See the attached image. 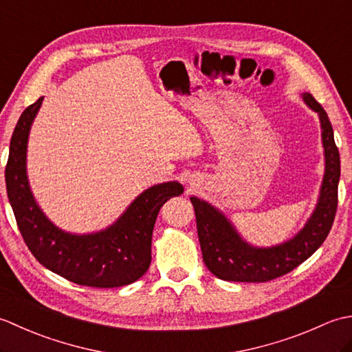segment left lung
Returning <instances> with one entry per match:
<instances>
[{"label": "left lung", "instance_id": "8db88e82", "mask_svg": "<svg viewBox=\"0 0 352 352\" xmlns=\"http://www.w3.org/2000/svg\"><path fill=\"white\" fill-rule=\"evenodd\" d=\"M301 96L319 116L325 170L315 210L294 237L272 246L251 245L239 234L236 227L218 207L201 198L190 197V203L195 208L203 260L208 271L221 280L263 283L278 278L307 260L330 233L338 208L340 155L327 111L311 94L304 92Z\"/></svg>", "mask_w": 352, "mask_h": 352}]
</instances>
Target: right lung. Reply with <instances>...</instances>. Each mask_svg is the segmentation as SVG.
<instances>
[{
  "label": "right lung",
  "mask_w": 352,
  "mask_h": 352,
  "mask_svg": "<svg viewBox=\"0 0 352 352\" xmlns=\"http://www.w3.org/2000/svg\"><path fill=\"white\" fill-rule=\"evenodd\" d=\"M41 96L19 118L12 134L6 188L22 237L36 260L51 272L81 286L121 287L144 275L151 263V239L162 206L183 193L178 182L154 184L131 201L124 213L94 233L58 228L37 204L27 175V146Z\"/></svg>",
  "instance_id": "right-lung-1"
}]
</instances>
